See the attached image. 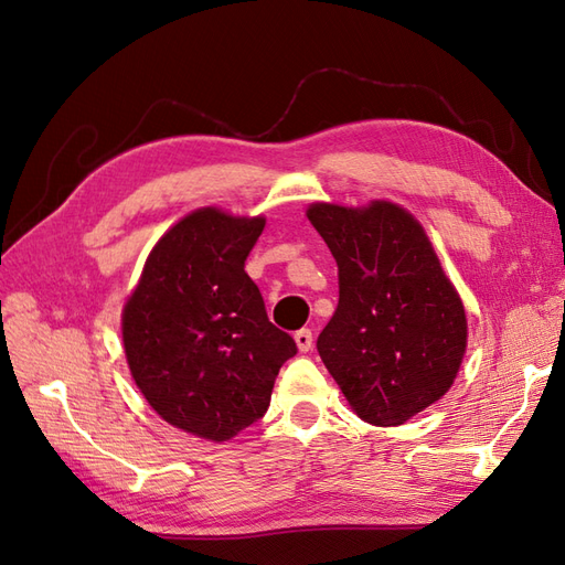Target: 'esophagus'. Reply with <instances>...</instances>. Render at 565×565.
I'll list each match as a JSON object with an SVG mask.
<instances>
[{
  "label": "esophagus",
  "mask_w": 565,
  "mask_h": 565,
  "mask_svg": "<svg viewBox=\"0 0 565 565\" xmlns=\"http://www.w3.org/2000/svg\"><path fill=\"white\" fill-rule=\"evenodd\" d=\"M295 341L301 353H309L313 349V332L309 328H301L295 332Z\"/></svg>",
  "instance_id": "34e87169"
}]
</instances>
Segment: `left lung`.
Returning a JSON list of instances; mask_svg holds the SVG:
<instances>
[{
	"label": "left lung",
	"mask_w": 565,
	"mask_h": 565,
	"mask_svg": "<svg viewBox=\"0 0 565 565\" xmlns=\"http://www.w3.org/2000/svg\"><path fill=\"white\" fill-rule=\"evenodd\" d=\"M339 268V303L318 353L355 415L398 426L452 386L467 316L424 228L398 204H313Z\"/></svg>",
	"instance_id": "1"
}]
</instances>
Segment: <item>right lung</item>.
Listing matches in <instances>:
<instances>
[{"instance_id": "obj_1", "label": "right lung", "mask_w": 565, "mask_h": 565, "mask_svg": "<svg viewBox=\"0 0 565 565\" xmlns=\"http://www.w3.org/2000/svg\"><path fill=\"white\" fill-rule=\"evenodd\" d=\"M266 226L204 207L150 252L122 316L136 386L179 429L228 440L259 422L295 339L266 316L245 262Z\"/></svg>"}]
</instances>
